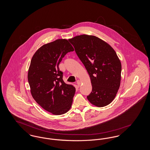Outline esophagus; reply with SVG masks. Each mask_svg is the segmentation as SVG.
<instances>
[{"mask_svg": "<svg viewBox=\"0 0 150 150\" xmlns=\"http://www.w3.org/2000/svg\"><path fill=\"white\" fill-rule=\"evenodd\" d=\"M76 84H78V86H80V84H81V82H80V81L79 80H78L76 81Z\"/></svg>", "mask_w": 150, "mask_h": 150, "instance_id": "34e87169", "label": "esophagus"}]
</instances>
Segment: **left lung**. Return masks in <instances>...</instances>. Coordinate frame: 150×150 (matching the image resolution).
<instances>
[{
  "label": "left lung",
  "instance_id": "8db88e82",
  "mask_svg": "<svg viewBox=\"0 0 150 150\" xmlns=\"http://www.w3.org/2000/svg\"><path fill=\"white\" fill-rule=\"evenodd\" d=\"M69 41L88 72L92 86L88 100L97 107L109 105L120 85L121 62L114 49L95 36L81 35Z\"/></svg>",
  "mask_w": 150,
  "mask_h": 150
}]
</instances>
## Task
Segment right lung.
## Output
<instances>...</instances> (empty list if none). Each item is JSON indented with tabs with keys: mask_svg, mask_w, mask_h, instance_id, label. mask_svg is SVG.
Listing matches in <instances>:
<instances>
[{
	"mask_svg": "<svg viewBox=\"0 0 150 150\" xmlns=\"http://www.w3.org/2000/svg\"><path fill=\"white\" fill-rule=\"evenodd\" d=\"M74 50L67 40L57 39L43 45L31 61L28 78L31 95L53 114H64L71 107L75 88L64 83L58 66L64 56Z\"/></svg>",
	"mask_w": 150,
	"mask_h": 150,
	"instance_id": "1",
	"label": "right lung"
}]
</instances>
